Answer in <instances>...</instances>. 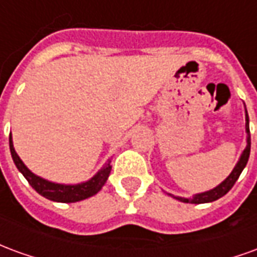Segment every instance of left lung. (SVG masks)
<instances>
[{
  "label": "left lung",
  "mask_w": 257,
  "mask_h": 257,
  "mask_svg": "<svg viewBox=\"0 0 257 257\" xmlns=\"http://www.w3.org/2000/svg\"><path fill=\"white\" fill-rule=\"evenodd\" d=\"M245 129H246V147H245V150L242 151V154H241V158H239V161L237 162V165L234 167L232 169V172L228 175V178L224 180V182H221L217 187L215 189L209 190V191H205V193H199L195 194L193 198H183V197H175L172 194H169V195H172L173 198L179 199V201H182V202H187V204H206V202H212V201H216V199L221 198L223 195H226L230 190L232 189V186L235 184V182L239 178V175L243 171V168L246 167V164H248V158L249 154H250V132H249V117H248V111L245 110Z\"/></svg>",
  "instance_id": "8db88e82"
}]
</instances>
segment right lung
Wrapping results in <instances>:
<instances>
[{"label":"right lung","instance_id":"add662e5","mask_svg":"<svg viewBox=\"0 0 257 257\" xmlns=\"http://www.w3.org/2000/svg\"><path fill=\"white\" fill-rule=\"evenodd\" d=\"M9 149H11V154H12V160H14L15 165L22 172V175L27 179V182L30 183L31 187L36 190L38 194H41L42 197L51 199V201H55V202H66V204H68V202H77V201L89 198V197L100 191L101 187L104 186L106 180L108 179V175L111 172V165H110L111 161H108L93 178L88 180V182H85V183H52V182H48L45 179L34 175L29 168L26 167L23 161L19 158V156L16 154V151H15L12 136H9Z\"/></svg>","mask_w":257,"mask_h":257}]
</instances>
